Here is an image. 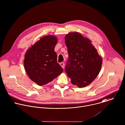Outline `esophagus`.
<instances>
[{"label": "esophagus", "mask_w": 125, "mask_h": 125, "mask_svg": "<svg viewBox=\"0 0 125 125\" xmlns=\"http://www.w3.org/2000/svg\"><path fill=\"white\" fill-rule=\"evenodd\" d=\"M60 65L62 67V68L64 69V62H61L60 63Z\"/></svg>", "instance_id": "1"}]
</instances>
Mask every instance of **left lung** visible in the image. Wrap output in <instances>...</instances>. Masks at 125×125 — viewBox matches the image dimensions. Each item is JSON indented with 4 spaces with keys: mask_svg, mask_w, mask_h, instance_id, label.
Segmentation results:
<instances>
[{
    "mask_svg": "<svg viewBox=\"0 0 125 125\" xmlns=\"http://www.w3.org/2000/svg\"><path fill=\"white\" fill-rule=\"evenodd\" d=\"M69 57L65 71L71 82L79 88L91 84L101 70L102 59L91 40L78 32H71L65 38Z\"/></svg>",
    "mask_w": 125,
    "mask_h": 125,
    "instance_id": "obj_1",
    "label": "left lung"
}]
</instances>
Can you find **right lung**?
I'll list each match as a JSON object with an SVG mask.
<instances>
[{"label": "right lung", "instance_id": "right-lung-1", "mask_svg": "<svg viewBox=\"0 0 125 125\" xmlns=\"http://www.w3.org/2000/svg\"><path fill=\"white\" fill-rule=\"evenodd\" d=\"M57 42V38L53 35L44 36L26 53L25 71L30 78L39 86L52 81L63 71L54 52Z\"/></svg>", "mask_w": 125, "mask_h": 125}]
</instances>
